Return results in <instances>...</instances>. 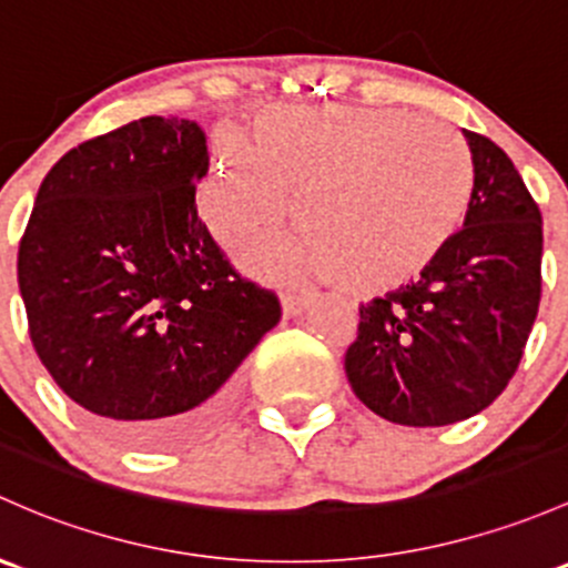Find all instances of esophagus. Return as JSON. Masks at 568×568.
<instances>
[{"instance_id":"obj_1","label":"esophagus","mask_w":568,"mask_h":568,"mask_svg":"<svg viewBox=\"0 0 568 568\" xmlns=\"http://www.w3.org/2000/svg\"><path fill=\"white\" fill-rule=\"evenodd\" d=\"M280 304H283V315L294 318V315H302L307 310V296L302 294H280Z\"/></svg>"}]
</instances>
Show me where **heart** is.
I'll list each match as a JSON object with an SVG mask.
<instances>
[{
    "label": "heart",
    "mask_w": 568,
    "mask_h": 568,
    "mask_svg": "<svg viewBox=\"0 0 568 568\" xmlns=\"http://www.w3.org/2000/svg\"><path fill=\"white\" fill-rule=\"evenodd\" d=\"M302 234L247 253L255 272L334 280L386 296L452 247L474 163L457 135L397 109H266L250 139L220 135L199 204L220 242L268 234L288 212Z\"/></svg>",
    "instance_id": "heart-1"
}]
</instances>
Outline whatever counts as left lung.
I'll return each mask as SVG.
<instances>
[{
	"instance_id": "obj_1",
	"label": "left lung",
	"mask_w": 568,
	"mask_h": 568,
	"mask_svg": "<svg viewBox=\"0 0 568 568\" xmlns=\"http://www.w3.org/2000/svg\"><path fill=\"white\" fill-rule=\"evenodd\" d=\"M474 201L452 247L405 288L359 304L345 354L381 419L444 427L485 410L515 375L541 300V214L500 146L463 130Z\"/></svg>"
}]
</instances>
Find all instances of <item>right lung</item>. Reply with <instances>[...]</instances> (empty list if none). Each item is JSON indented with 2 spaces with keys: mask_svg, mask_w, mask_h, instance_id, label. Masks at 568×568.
I'll return each instance as SVG.
<instances>
[{
  "mask_svg": "<svg viewBox=\"0 0 568 568\" xmlns=\"http://www.w3.org/2000/svg\"><path fill=\"white\" fill-rule=\"evenodd\" d=\"M206 133L143 116L70 149L18 247L29 337L57 386L141 449L184 444L231 403L236 367L280 321L195 209Z\"/></svg>",
  "mask_w": 568,
  "mask_h": 568,
  "instance_id": "obj_1",
  "label": "right lung"
}]
</instances>
